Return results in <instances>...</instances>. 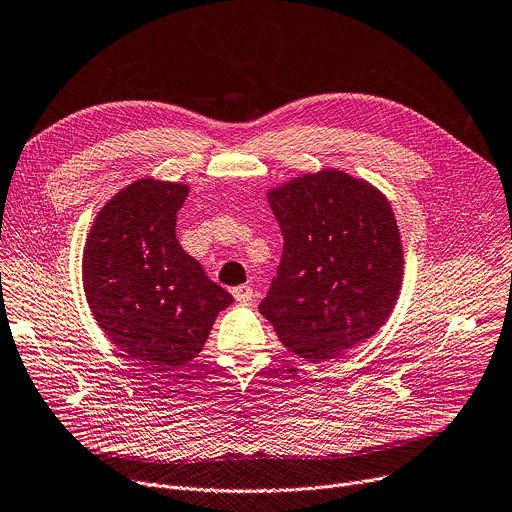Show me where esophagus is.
Listing matches in <instances>:
<instances>
[{
    "label": "esophagus",
    "instance_id": "esophagus-1",
    "mask_svg": "<svg viewBox=\"0 0 512 512\" xmlns=\"http://www.w3.org/2000/svg\"><path fill=\"white\" fill-rule=\"evenodd\" d=\"M232 296L238 300V302H251L253 300V288L243 284V286H236L232 288Z\"/></svg>",
    "mask_w": 512,
    "mask_h": 512
}]
</instances>
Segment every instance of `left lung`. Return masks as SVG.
<instances>
[{
  "label": "left lung",
  "instance_id": "8db88e82",
  "mask_svg": "<svg viewBox=\"0 0 512 512\" xmlns=\"http://www.w3.org/2000/svg\"><path fill=\"white\" fill-rule=\"evenodd\" d=\"M284 253L259 313L309 362L337 358L377 333L395 309L403 247L387 197L325 168L267 191Z\"/></svg>",
  "mask_w": 512,
  "mask_h": 512
}]
</instances>
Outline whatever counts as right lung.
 I'll return each instance as SVG.
<instances>
[{
	"label": "right lung",
	"mask_w": 512,
	"mask_h": 512,
	"mask_svg": "<svg viewBox=\"0 0 512 512\" xmlns=\"http://www.w3.org/2000/svg\"><path fill=\"white\" fill-rule=\"evenodd\" d=\"M189 187L138 179L96 214L82 257L98 327L129 358L164 372L195 358L232 296L179 245Z\"/></svg>",
	"instance_id": "1"
}]
</instances>
